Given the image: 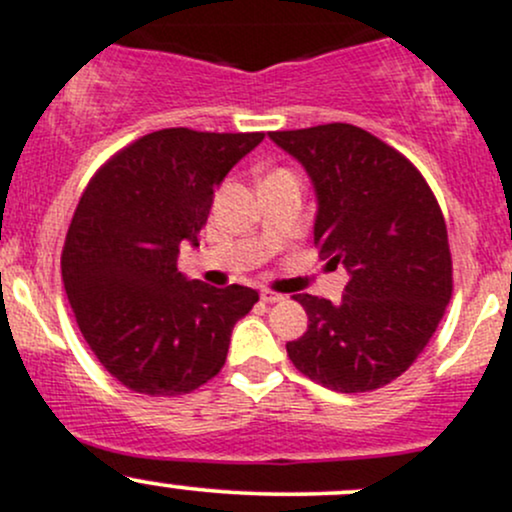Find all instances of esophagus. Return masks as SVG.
I'll return each mask as SVG.
<instances>
[{"instance_id": "obj_1", "label": "esophagus", "mask_w": 512, "mask_h": 512, "mask_svg": "<svg viewBox=\"0 0 512 512\" xmlns=\"http://www.w3.org/2000/svg\"><path fill=\"white\" fill-rule=\"evenodd\" d=\"M260 299L265 301V304H279V301H284L282 294L272 292V289H262V292H260Z\"/></svg>"}]
</instances>
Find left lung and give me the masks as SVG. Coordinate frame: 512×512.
Instances as JSON below:
<instances>
[{
	"label": "left lung",
	"mask_w": 512,
	"mask_h": 512,
	"mask_svg": "<svg viewBox=\"0 0 512 512\" xmlns=\"http://www.w3.org/2000/svg\"><path fill=\"white\" fill-rule=\"evenodd\" d=\"M309 174L314 240L346 267L341 304L297 294L309 326L287 343L299 373L336 392L378 390L424 351L451 299L444 215L417 169L365 129L270 132Z\"/></svg>",
	"instance_id": "left-lung-1"
}]
</instances>
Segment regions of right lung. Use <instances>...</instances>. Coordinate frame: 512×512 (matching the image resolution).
<instances>
[{"label": "right lung", "instance_id": "obj_1", "mask_svg": "<svg viewBox=\"0 0 512 512\" xmlns=\"http://www.w3.org/2000/svg\"><path fill=\"white\" fill-rule=\"evenodd\" d=\"M262 139L159 129L85 188L63 247V287L90 351L129 390L174 397L208 383L233 326L260 299L240 284L186 279L179 250L198 245L215 188Z\"/></svg>", "mask_w": 512, "mask_h": 512}]
</instances>
